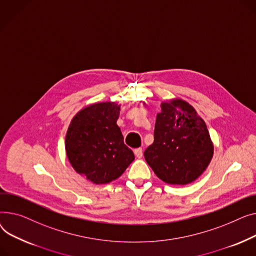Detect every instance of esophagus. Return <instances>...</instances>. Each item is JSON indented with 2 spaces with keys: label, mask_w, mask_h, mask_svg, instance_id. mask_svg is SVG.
Wrapping results in <instances>:
<instances>
[{
  "label": "esophagus",
  "mask_w": 256,
  "mask_h": 256,
  "mask_svg": "<svg viewBox=\"0 0 256 256\" xmlns=\"http://www.w3.org/2000/svg\"><path fill=\"white\" fill-rule=\"evenodd\" d=\"M134 154L138 158H142V148H135L134 150Z\"/></svg>",
  "instance_id": "esophagus-1"
}]
</instances>
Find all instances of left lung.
I'll use <instances>...</instances> for the list:
<instances>
[{
	"label": "left lung",
	"instance_id": "obj_1",
	"mask_svg": "<svg viewBox=\"0 0 256 256\" xmlns=\"http://www.w3.org/2000/svg\"><path fill=\"white\" fill-rule=\"evenodd\" d=\"M160 106L154 142L146 148L144 159L163 182L190 184L211 162L213 142L204 120L185 100L174 98Z\"/></svg>",
	"mask_w": 256,
	"mask_h": 256
}]
</instances>
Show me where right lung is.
Wrapping results in <instances>:
<instances>
[{
  "instance_id": "1",
  "label": "right lung",
  "mask_w": 256,
  "mask_h": 256,
  "mask_svg": "<svg viewBox=\"0 0 256 256\" xmlns=\"http://www.w3.org/2000/svg\"><path fill=\"white\" fill-rule=\"evenodd\" d=\"M121 104H90L71 120L65 150L74 170L94 184H108L121 176L134 154L116 125Z\"/></svg>"
}]
</instances>
